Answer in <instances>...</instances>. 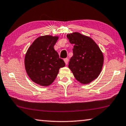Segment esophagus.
Segmentation results:
<instances>
[{"label":"esophagus","mask_w":126,"mask_h":126,"mask_svg":"<svg viewBox=\"0 0 126 126\" xmlns=\"http://www.w3.org/2000/svg\"><path fill=\"white\" fill-rule=\"evenodd\" d=\"M64 61L65 64H67L68 63V58H65V59H64Z\"/></svg>","instance_id":"1"}]
</instances>
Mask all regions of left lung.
I'll use <instances>...</instances> for the list:
<instances>
[{
  "label": "left lung",
  "mask_w": 126,
  "mask_h": 126,
  "mask_svg": "<svg viewBox=\"0 0 126 126\" xmlns=\"http://www.w3.org/2000/svg\"><path fill=\"white\" fill-rule=\"evenodd\" d=\"M71 44H73V56L68 68L77 80L81 84H88L98 77L103 64V55L93 39L75 32L67 35Z\"/></svg>",
  "instance_id": "1"
}]
</instances>
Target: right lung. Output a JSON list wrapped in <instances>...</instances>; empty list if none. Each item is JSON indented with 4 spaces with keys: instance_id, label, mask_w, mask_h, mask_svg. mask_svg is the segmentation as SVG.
Here are the masks:
<instances>
[{
    "instance_id": "right-lung-1",
    "label": "right lung",
    "mask_w": 126,
    "mask_h": 126,
    "mask_svg": "<svg viewBox=\"0 0 126 126\" xmlns=\"http://www.w3.org/2000/svg\"><path fill=\"white\" fill-rule=\"evenodd\" d=\"M59 36L45 35L38 37L28 48L24 58L27 75L33 82L48 86L57 77L60 68L65 66L54 46Z\"/></svg>"
}]
</instances>
